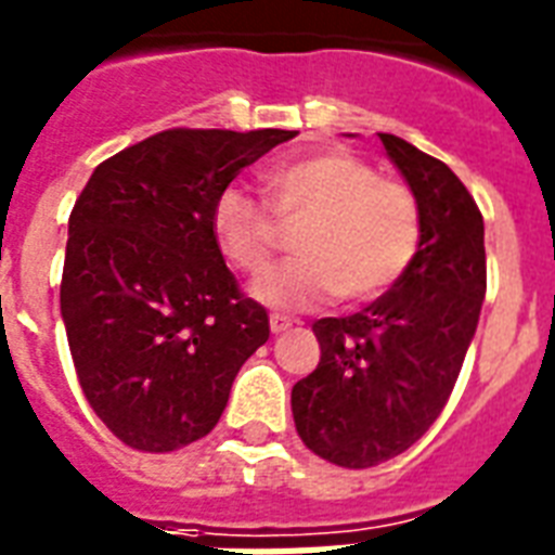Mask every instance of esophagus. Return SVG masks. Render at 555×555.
I'll list each match as a JSON object with an SVG mask.
<instances>
[{"label":"esophagus","mask_w":555,"mask_h":555,"mask_svg":"<svg viewBox=\"0 0 555 555\" xmlns=\"http://www.w3.org/2000/svg\"><path fill=\"white\" fill-rule=\"evenodd\" d=\"M292 324H295V321H292V318H286V315H278V312H272V315H269V326H272L274 336H281V333H286V330H289Z\"/></svg>","instance_id":"obj_1"}]
</instances>
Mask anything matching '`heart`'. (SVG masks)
<instances>
[{"mask_svg": "<svg viewBox=\"0 0 555 555\" xmlns=\"http://www.w3.org/2000/svg\"><path fill=\"white\" fill-rule=\"evenodd\" d=\"M263 202L225 188L210 225L219 251L240 272L263 274L295 231L289 266L266 274L255 295L278 309H307L338 295L364 304L411 269L423 243V210L399 179L345 150H318L263 173Z\"/></svg>", "mask_w": 555, "mask_h": 555, "instance_id": "heart-1", "label": "heart"}]
</instances>
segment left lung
Instances as JSON below:
<instances>
[{
	"label": "left lung",
	"instance_id": "obj_1",
	"mask_svg": "<svg viewBox=\"0 0 555 555\" xmlns=\"http://www.w3.org/2000/svg\"><path fill=\"white\" fill-rule=\"evenodd\" d=\"M423 210L414 263L382 298L312 324L321 362L292 388L309 452L371 469L411 449L440 416L487 295L483 217L466 184L405 139L379 132Z\"/></svg>",
	"mask_w": 555,
	"mask_h": 555
}]
</instances>
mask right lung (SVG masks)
<instances>
[{"mask_svg":"<svg viewBox=\"0 0 555 555\" xmlns=\"http://www.w3.org/2000/svg\"><path fill=\"white\" fill-rule=\"evenodd\" d=\"M295 130L150 135L94 167L68 217L60 312L86 402L130 449L202 440L269 315L214 237V202Z\"/></svg>","mask_w":555,"mask_h":555,"instance_id":"1","label":"right lung"}]
</instances>
